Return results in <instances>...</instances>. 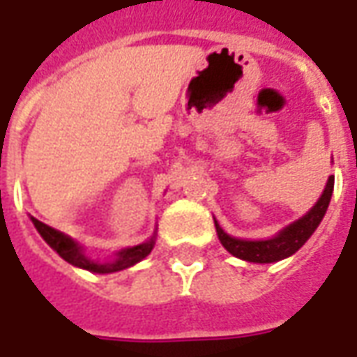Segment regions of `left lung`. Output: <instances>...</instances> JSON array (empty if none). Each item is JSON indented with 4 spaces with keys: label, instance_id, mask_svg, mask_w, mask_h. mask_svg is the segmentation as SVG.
<instances>
[{
    "label": "left lung",
    "instance_id": "1",
    "mask_svg": "<svg viewBox=\"0 0 357 357\" xmlns=\"http://www.w3.org/2000/svg\"><path fill=\"white\" fill-rule=\"evenodd\" d=\"M333 188H335V176H328L327 186H325V190L321 194V198L317 199V204L304 217H300L298 221L284 227L273 238H234L231 234H227L219 227V223L215 221L217 236L221 240V244L227 248V252L234 255V257H238V259L252 261V264H275V261H280V259H284L288 255L296 254L315 232V229L319 227L321 219L327 213L328 202H331V196H333Z\"/></svg>",
    "mask_w": 357,
    "mask_h": 357
}]
</instances>
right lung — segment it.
Instances as JSON below:
<instances>
[{
    "label": "right lung",
    "mask_w": 357,
    "mask_h": 357,
    "mask_svg": "<svg viewBox=\"0 0 357 357\" xmlns=\"http://www.w3.org/2000/svg\"><path fill=\"white\" fill-rule=\"evenodd\" d=\"M30 219H32V223L36 227V231L42 234V238H44L57 254L61 255L67 264L75 265V267H80V269H86V271L100 273V275H105V273H117L123 271V269H128V267H132L134 264L142 261L144 257L153 250V244H155V232H153V236H151L148 242H142V244H138V246L132 248H125V250L117 252L111 261L98 264V261H92L88 255H84L82 246L77 244L70 236H67V234H63V232L59 231H55V229L47 227V225L42 223V221L34 219V217H30Z\"/></svg>",
    "instance_id": "1"
}]
</instances>
